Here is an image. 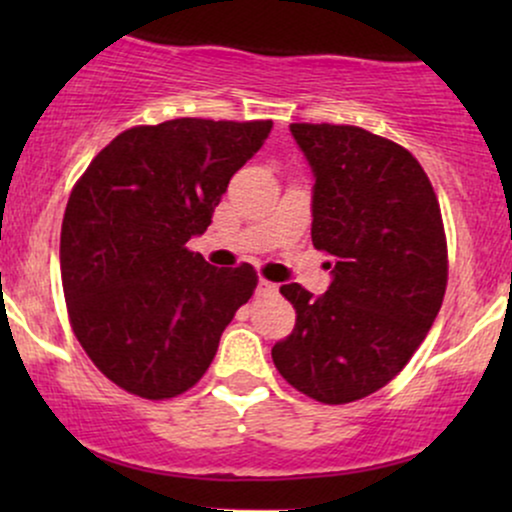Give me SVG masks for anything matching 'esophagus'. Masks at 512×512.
Listing matches in <instances>:
<instances>
[{"instance_id": "obj_1", "label": "esophagus", "mask_w": 512, "mask_h": 512, "mask_svg": "<svg viewBox=\"0 0 512 512\" xmlns=\"http://www.w3.org/2000/svg\"><path fill=\"white\" fill-rule=\"evenodd\" d=\"M276 291H279V286L272 284V281H267V279L257 281V289H255L257 296H274Z\"/></svg>"}]
</instances>
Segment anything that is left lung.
<instances>
[{
  "mask_svg": "<svg viewBox=\"0 0 512 512\" xmlns=\"http://www.w3.org/2000/svg\"><path fill=\"white\" fill-rule=\"evenodd\" d=\"M313 170V245L332 284L281 293L296 327L272 349L289 385L322 404L373 395L424 342L448 284V245L431 180L407 149L354 125L296 122Z\"/></svg>",
  "mask_w": 512,
  "mask_h": 512,
  "instance_id": "1",
  "label": "left lung"
}]
</instances>
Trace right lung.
<instances>
[{
  "instance_id": "add662e5",
  "label": "right lung",
  "mask_w": 512,
  "mask_h": 512,
  "mask_svg": "<svg viewBox=\"0 0 512 512\" xmlns=\"http://www.w3.org/2000/svg\"><path fill=\"white\" fill-rule=\"evenodd\" d=\"M272 120L180 117L117 134L69 195L60 269L69 320L108 380L144 399L178 397L207 373L250 264L211 267L187 240L209 228L233 173Z\"/></svg>"
}]
</instances>
